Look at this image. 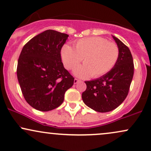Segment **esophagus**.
Wrapping results in <instances>:
<instances>
[{
  "label": "esophagus",
  "instance_id": "obj_1",
  "mask_svg": "<svg viewBox=\"0 0 151 151\" xmlns=\"http://www.w3.org/2000/svg\"><path fill=\"white\" fill-rule=\"evenodd\" d=\"M79 81H80V80H79V79H74V84H77L78 82H79Z\"/></svg>",
  "mask_w": 151,
  "mask_h": 151
}]
</instances>
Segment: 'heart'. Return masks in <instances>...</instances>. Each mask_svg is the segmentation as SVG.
Returning a JSON list of instances; mask_svg holds the SVG:
<instances>
[{"instance_id":"b5f03b06","label":"heart","mask_w":151,"mask_h":151,"mask_svg":"<svg viewBox=\"0 0 151 151\" xmlns=\"http://www.w3.org/2000/svg\"><path fill=\"white\" fill-rule=\"evenodd\" d=\"M62 61L67 70H71L80 63L84 65L74 70L79 78H98L104 75L115 66L119 57V49L115 43L101 37H86L79 40L74 49L64 45L61 52Z\"/></svg>"}]
</instances>
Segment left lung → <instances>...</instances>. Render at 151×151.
<instances>
[{
	"instance_id": "left-lung-1",
	"label": "left lung",
	"mask_w": 151,
	"mask_h": 151,
	"mask_svg": "<svg viewBox=\"0 0 151 151\" xmlns=\"http://www.w3.org/2000/svg\"><path fill=\"white\" fill-rule=\"evenodd\" d=\"M119 49L115 66L98 79L85 81L86 89L81 97L93 110L105 113L117 108L125 100L133 77V60L131 51L119 39L112 36Z\"/></svg>"
}]
</instances>
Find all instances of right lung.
Returning a JSON list of instances; mask_svg holds the SVG:
<instances>
[{
	"mask_svg": "<svg viewBox=\"0 0 151 151\" xmlns=\"http://www.w3.org/2000/svg\"><path fill=\"white\" fill-rule=\"evenodd\" d=\"M69 35L47 30L22 47L17 77L26 101L34 109L48 111L58 108L72 87L74 78L64 67L60 52Z\"/></svg>",
	"mask_w": 151,
	"mask_h": 151,
	"instance_id": "add662e5",
	"label": "right lung"
}]
</instances>
